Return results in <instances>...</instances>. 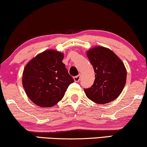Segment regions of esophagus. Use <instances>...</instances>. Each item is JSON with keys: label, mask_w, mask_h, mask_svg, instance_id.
Instances as JSON below:
<instances>
[{"label": "esophagus", "mask_w": 147, "mask_h": 147, "mask_svg": "<svg viewBox=\"0 0 147 147\" xmlns=\"http://www.w3.org/2000/svg\"><path fill=\"white\" fill-rule=\"evenodd\" d=\"M80 78H81V75H78V76H74V80L75 82H78L80 80Z\"/></svg>", "instance_id": "obj_1"}]
</instances>
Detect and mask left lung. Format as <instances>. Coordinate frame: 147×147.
<instances>
[{
    "mask_svg": "<svg viewBox=\"0 0 147 147\" xmlns=\"http://www.w3.org/2000/svg\"><path fill=\"white\" fill-rule=\"evenodd\" d=\"M95 71L91 88L84 89L88 98L105 104L119 96L126 84L127 70L121 59L109 49L97 46L87 52Z\"/></svg>",
    "mask_w": 147,
    "mask_h": 147,
    "instance_id": "left-lung-1",
    "label": "left lung"
}]
</instances>
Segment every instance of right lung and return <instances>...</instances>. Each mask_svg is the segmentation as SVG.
<instances>
[{
	"label": "right lung",
	"mask_w": 147,
	"mask_h": 147,
	"mask_svg": "<svg viewBox=\"0 0 147 147\" xmlns=\"http://www.w3.org/2000/svg\"><path fill=\"white\" fill-rule=\"evenodd\" d=\"M63 58L62 53L48 50L37 55L25 66L22 85L28 97L36 105L42 107L55 105L74 82Z\"/></svg>",
	"instance_id": "add662e5"
}]
</instances>
